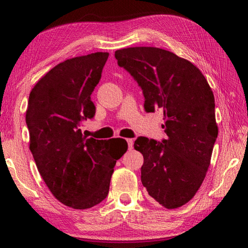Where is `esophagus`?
I'll list each match as a JSON object with an SVG mask.
<instances>
[{
    "label": "esophagus",
    "instance_id": "esophagus-1",
    "mask_svg": "<svg viewBox=\"0 0 248 248\" xmlns=\"http://www.w3.org/2000/svg\"><path fill=\"white\" fill-rule=\"evenodd\" d=\"M127 142H128L129 150H132L133 149V139H127Z\"/></svg>",
    "mask_w": 248,
    "mask_h": 248
}]
</instances>
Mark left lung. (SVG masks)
Returning <instances> with one entry per match:
<instances>
[{"mask_svg": "<svg viewBox=\"0 0 248 248\" xmlns=\"http://www.w3.org/2000/svg\"><path fill=\"white\" fill-rule=\"evenodd\" d=\"M115 58L142 89L145 111L164 114L167 139L134 141L144 158L142 185L163 207H182L202 184L217 138L211 87L191 62L164 49L124 48Z\"/></svg>", "mask_w": 248, "mask_h": 248, "instance_id": "1", "label": "left lung"}]
</instances>
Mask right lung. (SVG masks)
<instances>
[{
    "label": "right lung",
    "mask_w": 248,
    "mask_h": 248,
    "mask_svg": "<svg viewBox=\"0 0 248 248\" xmlns=\"http://www.w3.org/2000/svg\"><path fill=\"white\" fill-rule=\"evenodd\" d=\"M108 52L75 57L54 66L29 94L26 124L37 169L56 198L73 209H89L106 198L117 159L128 150L121 139L96 140L81 131L95 116L91 95Z\"/></svg>",
    "instance_id": "1"
}]
</instances>
